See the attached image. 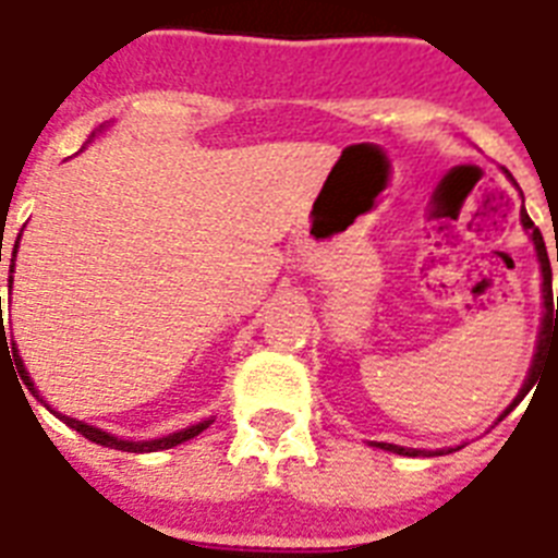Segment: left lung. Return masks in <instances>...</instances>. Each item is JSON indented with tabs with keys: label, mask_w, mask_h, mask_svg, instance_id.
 Here are the masks:
<instances>
[{
	"label": "left lung",
	"mask_w": 558,
	"mask_h": 558,
	"mask_svg": "<svg viewBox=\"0 0 558 558\" xmlns=\"http://www.w3.org/2000/svg\"><path fill=\"white\" fill-rule=\"evenodd\" d=\"M504 173H507V179H510L512 185H515V179L510 177V170H504ZM521 226L527 228L530 236H533V245H536L538 263H542V278H545L542 289H545V310H547V313H545V322H542V332H538V348H536V356H533V365H530L527 379H524V385H521V390H519V397L512 399V405L507 408L504 414H510L512 408L519 405L521 399H524V393H527V390L536 385V373H538V362H542V353H547V344L554 348V341H558V298H556V318H554V289H550L554 271H550V260H547L545 240H542V231L533 226V219L527 217V210H521ZM556 260H558V254H556ZM373 446H379V449H385V451H397V454H411V458H416V454H442V451H454V449L420 451V449H405V446H393V442H373Z\"/></svg>",
	"instance_id": "obj_1"
}]
</instances>
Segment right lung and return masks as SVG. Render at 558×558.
<instances>
[{
    "label": "right lung",
    "mask_w": 558,
    "mask_h": 558,
    "mask_svg": "<svg viewBox=\"0 0 558 558\" xmlns=\"http://www.w3.org/2000/svg\"><path fill=\"white\" fill-rule=\"evenodd\" d=\"M16 248H20V236H16V245H13V254H11V275H13V257H16ZM0 260H2V248H0ZM11 280H13V278H11ZM0 310H2V306H0ZM0 327H2V318H0ZM2 339H4V327H2L0 341H2ZM13 353H16V350H13ZM13 365H20V371H25V367H22V359H20V356L13 359ZM25 385H28L31 393H34V397H37L39 402H43V405H46V399L39 397L37 388H34V381H31L28 376H25ZM46 408H48V411H51V414H54V416H60V420H63V423L69 425V428H74V432H77V434H83L86 440L98 442V446H107V449L138 451V454H144V451L173 449V446H179V442L191 440V437H196V434H202V432H205V428H208L210 423H214V420H202V423L187 425V428H182V432H173V434H168V437H159V440H138V442H133V440H121V437H116V434L104 432V428H95V425H86V423H83V420H74V416L60 414V411H54V408H51V405H46Z\"/></svg>",
    "instance_id": "add662e5"
}]
</instances>
